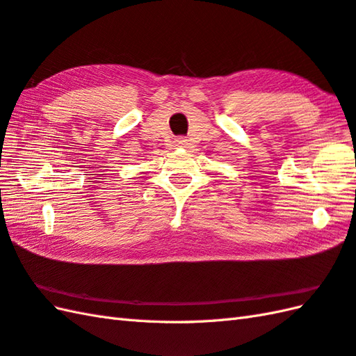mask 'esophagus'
Instances as JSON below:
<instances>
[{"label": "esophagus", "mask_w": 356, "mask_h": 356, "mask_svg": "<svg viewBox=\"0 0 356 356\" xmlns=\"http://www.w3.org/2000/svg\"><path fill=\"white\" fill-rule=\"evenodd\" d=\"M176 147H186L188 145V139H185L184 136H179L175 139Z\"/></svg>", "instance_id": "34e87169"}]
</instances>
